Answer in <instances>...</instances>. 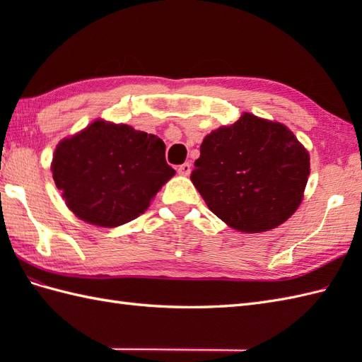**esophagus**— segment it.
<instances>
[{"mask_svg":"<svg viewBox=\"0 0 362 362\" xmlns=\"http://www.w3.org/2000/svg\"><path fill=\"white\" fill-rule=\"evenodd\" d=\"M177 171H179V174H182V175H188L191 173V163L185 161V163L177 168Z\"/></svg>","mask_w":362,"mask_h":362,"instance_id":"esophagus-1","label":"esophagus"}]
</instances>
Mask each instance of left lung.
<instances>
[{
	"label": "left lung",
	"instance_id": "obj_1",
	"mask_svg": "<svg viewBox=\"0 0 362 362\" xmlns=\"http://www.w3.org/2000/svg\"><path fill=\"white\" fill-rule=\"evenodd\" d=\"M308 175V152L286 126L243 113L204 138L191 180L219 219L258 233L297 210Z\"/></svg>",
	"mask_w": 362,
	"mask_h": 362
}]
</instances>
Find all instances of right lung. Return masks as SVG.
<instances>
[{"label":"right lung","mask_w":362,"mask_h":362,"mask_svg":"<svg viewBox=\"0 0 362 362\" xmlns=\"http://www.w3.org/2000/svg\"><path fill=\"white\" fill-rule=\"evenodd\" d=\"M165 148L156 135L98 119L60 141L52 177L76 216L117 227L140 216L175 174L166 163Z\"/></svg>","instance_id":"right-lung-1"}]
</instances>
